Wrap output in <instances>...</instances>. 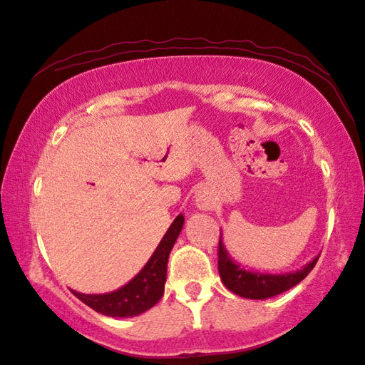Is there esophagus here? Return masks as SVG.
Returning a JSON list of instances; mask_svg holds the SVG:
<instances>
[{"label": "esophagus", "instance_id": "obj_1", "mask_svg": "<svg viewBox=\"0 0 365 365\" xmlns=\"http://www.w3.org/2000/svg\"><path fill=\"white\" fill-rule=\"evenodd\" d=\"M195 202L200 212H212L215 208V196L212 195L210 190L202 188L196 191Z\"/></svg>", "mask_w": 365, "mask_h": 365}]
</instances>
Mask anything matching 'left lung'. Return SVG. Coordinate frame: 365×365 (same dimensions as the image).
<instances>
[{
	"label": "left lung",
	"mask_w": 365,
	"mask_h": 365,
	"mask_svg": "<svg viewBox=\"0 0 365 365\" xmlns=\"http://www.w3.org/2000/svg\"><path fill=\"white\" fill-rule=\"evenodd\" d=\"M319 257L320 254L311 262H307L304 267H301L297 271H289V273H260V271L247 269L232 259L226 246L222 243L221 234L218 247V271L222 284L232 293L247 299H267L290 290L292 287L299 284L302 279L311 273Z\"/></svg>",
	"instance_id": "1"
}]
</instances>
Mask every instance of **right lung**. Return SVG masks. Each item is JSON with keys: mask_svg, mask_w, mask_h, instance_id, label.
I'll list each match as a JSON object with an SVG mask.
<instances>
[{"mask_svg": "<svg viewBox=\"0 0 365 365\" xmlns=\"http://www.w3.org/2000/svg\"><path fill=\"white\" fill-rule=\"evenodd\" d=\"M183 222L185 218L180 213L170 224L166 234L163 235L157 250L153 251L143 269L125 285L119 287L114 292L98 294H88L72 290L75 297L91 309H94L96 312L106 317H114V319H127V317H136L149 311L165 293L169 254L178 235H180Z\"/></svg>", "mask_w": 365, "mask_h": 365, "instance_id": "right-lung-1", "label": "right lung"}]
</instances>
